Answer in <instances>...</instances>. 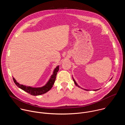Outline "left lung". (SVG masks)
I'll list each match as a JSON object with an SVG mask.
<instances>
[{
    "instance_id": "8db88e82",
    "label": "left lung",
    "mask_w": 125,
    "mask_h": 125,
    "mask_svg": "<svg viewBox=\"0 0 125 125\" xmlns=\"http://www.w3.org/2000/svg\"><path fill=\"white\" fill-rule=\"evenodd\" d=\"M111 79H112V78H111ZM73 81H74V83H75V84H76V85H77V86H79V87H80V86H79V85H78V84H77V83H76V81H75V80H74V79H73ZM84 90H85V89H84ZM85 90V91H87V90ZM96 90H94V91H96Z\"/></svg>"
}]
</instances>
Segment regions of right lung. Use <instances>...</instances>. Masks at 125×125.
<instances>
[{"instance_id":"1","label":"right lung","mask_w":125,"mask_h":125,"mask_svg":"<svg viewBox=\"0 0 125 125\" xmlns=\"http://www.w3.org/2000/svg\"><path fill=\"white\" fill-rule=\"evenodd\" d=\"M59 66H57L54 69V71H53V75L51 76L49 80L48 81L46 84L45 85L41 87H32L29 86H27L23 84H21L17 82L16 80L14 78H13V79L15 83L18 87L20 88L22 90L29 93V94L34 96L42 95L48 92L52 88L53 85L54 84L57 72H58L59 70Z\"/></svg>"}]
</instances>
